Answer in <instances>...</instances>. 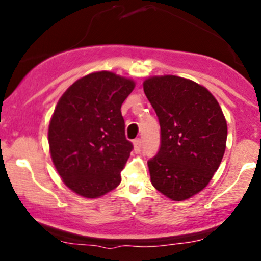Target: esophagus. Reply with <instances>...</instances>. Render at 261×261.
I'll return each mask as SVG.
<instances>
[{"label":"esophagus","mask_w":261,"mask_h":261,"mask_svg":"<svg viewBox=\"0 0 261 261\" xmlns=\"http://www.w3.org/2000/svg\"><path fill=\"white\" fill-rule=\"evenodd\" d=\"M141 146H142V141H141L140 139H137V140L134 141V149H135V152H137V153H139V152L141 151Z\"/></svg>","instance_id":"obj_1"}]
</instances>
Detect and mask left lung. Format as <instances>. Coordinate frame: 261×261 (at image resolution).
Returning a JSON list of instances; mask_svg holds the SVG:
<instances>
[{"label": "left lung", "mask_w": 261, "mask_h": 261, "mask_svg": "<svg viewBox=\"0 0 261 261\" xmlns=\"http://www.w3.org/2000/svg\"><path fill=\"white\" fill-rule=\"evenodd\" d=\"M143 91L161 125V148L147 162L152 185L173 201L207 187L222 162L227 121L207 88L164 74L143 81Z\"/></svg>", "instance_id": "8db88e82"}]
</instances>
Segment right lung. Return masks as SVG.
<instances>
[{"instance_id":"obj_1","label":"right lung","mask_w":261,"mask_h":261,"mask_svg":"<svg viewBox=\"0 0 261 261\" xmlns=\"http://www.w3.org/2000/svg\"><path fill=\"white\" fill-rule=\"evenodd\" d=\"M136 83L110 71L81 77L61 95L50 119V155L77 195L97 199L120 184L133 143L125 137L121 104Z\"/></svg>"}]
</instances>
